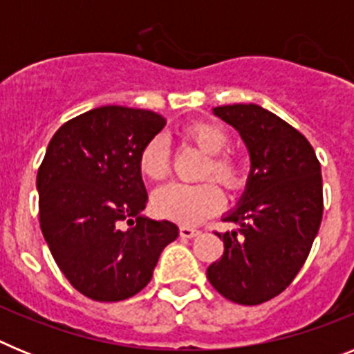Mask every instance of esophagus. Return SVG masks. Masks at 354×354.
I'll return each instance as SVG.
<instances>
[{
	"label": "esophagus",
	"instance_id": "34e87169",
	"mask_svg": "<svg viewBox=\"0 0 354 354\" xmlns=\"http://www.w3.org/2000/svg\"><path fill=\"white\" fill-rule=\"evenodd\" d=\"M179 234L180 237H186V239H192V237L198 236V230L196 228H189V227H180L179 228Z\"/></svg>",
	"mask_w": 354,
	"mask_h": 354
}]
</instances>
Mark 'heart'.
I'll list each match as a JSON object with an SVG mask.
<instances>
[{"mask_svg":"<svg viewBox=\"0 0 354 354\" xmlns=\"http://www.w3.org/2000/svg\"><path fill=\"white\" fill-rule=\"evenodd\" d=\"M183 136L207 154L202 177H212L223 187L236 192L245 183L243 165L234 156L225 154L228 133L212 122H193L184 127ZM140 171L150 180H162L170 174V149L161 136H156L140 152ZM154 209L180 225H196L216 214L223 205V195L214 183L189 184L171 183L154 193Z\"/></svg>","mask_w":354,"mask_h":354,"instance_id":"obj_1","label":"heart"}]
</instances>
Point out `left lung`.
<instances>
[{"label":"left lung","instance_id":"8db88e82","mask_svg":"<svg viewBox=\"0 0 354 354\" xmlns=\"http://www.w3.org/2000/svg\"><path fill=\"white\" fill-rule=\"evenodd\" d=\"M239 133L250 175L237 207L223 216L239 225L223 239V255L207 268L221 296L261 305L286 290L305 264L323 218L321 165L308 140L257 104L212 108Z\"/></svg>","mask_w":354,"mask_h":354}]
</instances>
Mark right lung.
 Here are the masks:
<instances>
[{
  "label": "right lung",
  "instance_id": "add662e5",
  "mask_svg": "<svg viewBox=\"0 0 354 354\" xmlns=\"http://www.w3.org/2000/svg\"><path fill=\"white\" fill-rule=\"evenodd\" d=\"M165 126L149 109L101 106L65 122L49 142L37 174L40 228L60 271L86 298L138 294L179 236L171 221L142 214L149 196L140 152Z\"/></svg>",
  "mask_w": 354,
  "mask_h": 354
}]
</instances>
